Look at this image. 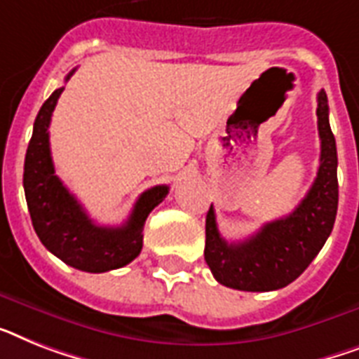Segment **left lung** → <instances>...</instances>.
Listing matches in <instances>:
<instances>
[{"instance_id": "left-lung-1", "label": "left lung", "mask_w": 359, "mask_h": 359, "mask_svg": "<svg viewBox=\"0 0 359 359\" xmlns=\"http://www.w3.org/2000/svg\"><path fill=\"white\" fill-rule=\"evenodd\" d=\"M317 129L321 138L319 170L310 191L293 212L265 223L255 236L226 243L206 214L205 260L219 284L240 291H273L299 278L328 240L337 214V149L328 121L325 90L317 94Z\"/></svg>"}]
</instances>
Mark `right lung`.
Returning a JSON list of instances; mask_svg holds the SVG:
<instances>
[{"label":"right lung","mask_w":359,"mask_h":359,"mask_svg":"<svg viewBox=\"0 0 359 359\" xmlns=\"http://www.w3.org/2000/svg\"><path fill=\"white\" fill-rule=\"evenodd\" d=\"M66 75L68 81L74 75ZM62 88L55 90L34 119L23 165V189L34 232L43 247L64 264L86 273L119 269L140 255L144 223L151 210L168 195V186H154L140 195L133 214L121 226H97L55 175L49 149V123Z\"/></svg>","instance_id":"right-lung-1"}]
</instances>
